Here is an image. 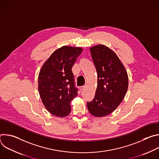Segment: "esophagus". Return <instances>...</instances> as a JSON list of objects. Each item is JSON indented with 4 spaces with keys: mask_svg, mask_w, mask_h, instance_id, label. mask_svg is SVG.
I'll list each match as a JSON object with an SVG mask.
<instances>
[{
    "mask_svg": "<svg viewBox=\"0 0 159 159\" xmlns=\"http://www.w3.org/2000/svg\"><path fill=\"white\" fill-rule=\"evenodd\" d=\"M85 85H82V86H80V90H82L84 88H85Z\"/></svg>",
    "mask_w": 159,
    "mask_h": 159,
    "instance_id": "34e87169",
    "label": "esophagus"
}]
</instances>
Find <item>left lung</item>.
<instances>
[{
  "label": "left lung",
  "instance_id": "left-lung-1",
  "mask_svg": "<svg viewBox=\"0 0 159 159\" xmlns=\"http://www.w3.org/2000/svg\"><path fill=\"white\" fill-rule=\"evenodd\" d=\"M98 74V87L94 98L87 102L89 111L96 117L114 111L124 99L128 87L126 69L116 54L99 44L90 48Z\"/></svg>",
  "mask_w": 159,
  "mask_h": 159
}]
</instances>
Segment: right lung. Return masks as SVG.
<instances>
[{
  "label": "right lung",
  "mask_w": 159,
  "mask_h": 159,
  "mask_svg": "<svg viewBox=\"0 0 159 159\" xmlns=\"http://www.w3.org/2000/svg\"><path fill=\"white\" fill-rule=\"evenodd\" d=\"M82 48L63 46L55 50L41 67L38 90L43 104L52 115L65 117L70 102L77 95L72 68Z\"/></svg>",
  "instance_id": "add662e5"
}]
</instances>
